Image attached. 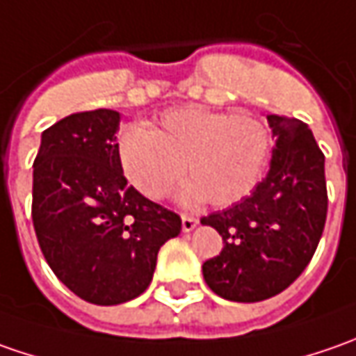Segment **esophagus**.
<instances>
[{
    "instance_id": "esophagus-1",
    "label": "esophagus",
    "mask_w": 356,
    "mask_h": 356,
    "mask_svg": "<svg viewBox=\"0 0 356 356\" xmlns=\"http://www.w3.org/2000/svg\"><path fill=\"white\" fill-rule=\"evenodd\" d=\"M196 226H198V220H196V218H192V216H182V232H184V234H190Z\"/></svg>"
}]
</instances>
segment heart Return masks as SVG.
I'll return each mask as SVG.
<instances>
[{
	"mask_svg": "<svg viewBox=\"0 0 356 356\" xmlns=\"http://www.w3.org/2000/svg\"><path fill=\"white\" fill-rule=\"evenodd\" d=\"M269 148V130L259 118L200 104L166 111L152 130L127 124L117 136L118 164L144 196L160 198L182 170L190 176L178 192L184 206L210 200L216 208H226L250 196Z\"/></svg>",
	"mask_w": 356,
	"mask_h": 356,
	"instance_id": "obj_1",
	"label": "heart"
}]
</instances>
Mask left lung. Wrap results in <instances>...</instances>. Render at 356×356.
<instances>
[{
  "label": "left lung",
  "mask_w": 356,
  "mask_h": 356,
  "mask_svg": "<svg viewBox=\"0 0 356 356\" xmlns=\"http://www.w3.org/2000/svg\"><path fill=\"white\" fill-rule=\"evenodd\" d=\"M269 172L232 208L202 218L222 239L220 255L202 266L213 293L255 303L281 293L311 261L327 218L325 156L305 122L267 115Z\"/></svg>",
  "instance_id": "obj_1"
}]
</instances>
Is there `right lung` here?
<instances>
[{"label": "right lung", "mask_w": 356, "mask_h": 356, "mask_svg": "<svg viewBox=\"0 0 356 356\" xmlns=\"http://www.w3.org/2000/svg\"><path fill=\"white\" fill-rule=\"evenodd\" d=\"M122 115L111 108L43 130L33 162V226L53 273L81 299L118 305L150 285L180 218L129 186L118 164Z\"/></svg>", "instance_id": "1"}]
</instances>
